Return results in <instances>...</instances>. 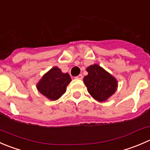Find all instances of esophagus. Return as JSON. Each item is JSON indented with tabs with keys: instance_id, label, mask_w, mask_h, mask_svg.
<instances>
[{
	"instance_id": "34e87169",
	"label": "esophagus",
	"mask_w": 150,
	"mask_h": 150,
	"mask_svg": "<svg viewBox=\"0 0 150 150\" xmlns=\"http://www.w3.org/2000/svg\"><path fill=\"white\" fill-rule=\"evenodd\" d=\"M75 78H76V79H78V80H82L83 79V75H79L78 76H77Z\"/></svg>"
}]
</instances>
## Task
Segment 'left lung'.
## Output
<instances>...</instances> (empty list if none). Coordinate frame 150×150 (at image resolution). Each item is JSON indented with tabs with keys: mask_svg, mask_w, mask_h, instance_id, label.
Here are the masks:
<instances>
[{
	"mask_svg": "<svg viewBox=\"0 0 150 150\" xmlns=\"http://www.w3.org/2000/svg\"><path fill=\"white\" fill-rule=\"evenodd\" d=\"M86 71L88 75L83 78V83L88 92L97 101H107L117 91V80L97 64L90 65Z\"/></svg>",
	"mask_w": 150,
	"mask_h": 150,
	"instance_id": "8db88e82",
	"label": "left lung"
}]
</instances>
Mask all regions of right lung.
Masks as SVG:
<instances>
[{
	"label": "right lung",
	"instance_id": "obj_1",
	"mask_svg": "<svg viewBox=\"0 0 150 150\" xmlns=\"http://www.w3.org/2000/svg\"><path fill=\"white\" fill-rule=\"evenodd\" d=\"M68 73H63L57 67L51 68L46 72L36 84V88L48 100L54 101L60 98L71 82Z\"/></svg>",
	"mask_w": 150,
	"mask_h": 150
}]
</instances>
